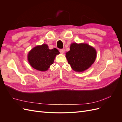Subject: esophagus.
I'll use <instances>...</instances> for the list:
<instances>
[{"label": "esophagus", "instance_id": "34e87169", "mask_svg": "<svg viewBox=\"0 0 122 122\" xmlns=\"http://www.w3.org/2000/svg\"><path fill=\"white\" fill-rule=\"evenodd\" d=\"M65 49H60V52L61 53H62V54H63L64 52H65Z\"/></svg>", "mask_w": 122, "mask_h": 122}]
</instances>
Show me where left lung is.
<instances>
[{"label": "left lung", "instance_id": "8db88e82", "mask_svg": "<svg viewBox=\"0 0 122 122\" xmlns=\"http://www.w3.org/2000/svg\"><path fill=\"white\" fill-rule=\"evenodd\" d=\"M96 51L86 44L73 43L66 56L72 69L82 72L90 67L96 58Z\"/></svg>", "mask_w": 122, "mask_h": 122}]
</instances>
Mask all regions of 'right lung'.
I'll use <instances>...</instances> for the list:
<instances>
[{
	"label": "right lung",
	"mask_w": 122,
	"mask_h": 122,
	"mask_svg": "<svg viewBox=\"0 0 122 122\" xmlns=\"http://www.w3.org/2000/svg\"><path fill=\"white\" fill-rule=\"evenodd\" d=\"M60 53L54 48L49 49L46 44L34 48L28 54V60L31 67L39 71H45L53 64L54 58Z\"/></svg>",
	"instance_id": "right-lung-1"
}]
</instances>
